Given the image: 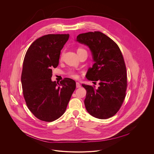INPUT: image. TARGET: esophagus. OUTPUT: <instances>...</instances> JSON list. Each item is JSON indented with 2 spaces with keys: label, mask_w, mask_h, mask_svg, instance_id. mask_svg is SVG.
<instances>
[{
  "label": "esophagus",
  "mask_w": 154,
  "mask_h": 154,
  "mask_svg": "<svg viewBox=\"0 0 154 154\" xmlns=\"http://www.w3.org/2000/svg\"><path fill=\"white\" fill-rule=\"evenodd\" d=\"M76 87L77 88H80L81 87L80 84L79 82H76Z\"/></svg>",
  "instance_id": "esophagus-1"
}]
</instances>
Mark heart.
Segmentation results:
<instances>
[{
    "mask_svg": "<svg viewBox=\"0 0 154 154\" xmlns=\"http://www.w3.org/2000/svg\"><path fill=\"white\" fill-rule=\"evenodd\" d=\"M80 50H84V49H82V48H79L77 51H80ZM67 75H69L70 77H72V78L76 79V78H77V77H78V75H77V73H76L74 70H69V71L67 73Z\"/></svg>",
    "mask_w": 154,
    "mask_h": 154,
    "instance_id": "1",
    "label": "heart"
}]
</instances>
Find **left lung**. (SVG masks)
<instances>
[{
    "instance_id": "1",
    "label": "left lung",
    "mask_w": 154,
    "mask_h": 154,
    "mask_svg": "<svg viewBox=\"0 0 154 154\" xmlns=\"http://www.w3.org/2000/svg\"><path fill=\"white\" fill-rule=\"evenodd\" d=\"M76 41L87 45L95 62L88 69L86 78L99 82V87L82 84L87 91L84 104L88 113L99 119L114 116L120 109L126 96V69L119 47L100 32L79 35Z\"/></svg>"
}]
</instances>
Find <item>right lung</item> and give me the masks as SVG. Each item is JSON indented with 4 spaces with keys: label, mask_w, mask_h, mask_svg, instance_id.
I'll list each match as a JSON object with an SVG mask.
<instances>
[{
    "label": "right lung",
    "mask_w": 154,
    "mask_h": 154,
    "mask_svg": "<svg viewBox=\"0 0 154 154\" xmlns=\"http://www.w3.org/2000/svg\"><path fill=\"white\" fill-rule=\"evenodd\" d=\"M69 34H50L30 45L23 62L21 83L26 105L38 119L52 122L60 117L75 89V82L65 78L52 81V68L58 66L60 51Z\"/></svg>",
    "instance_id": "obj_1"
}]
</instances>
